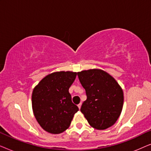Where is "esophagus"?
I'll use <instances>...</instances> for the list:
<instances>
[{
    "label": "esophagus",
    "instance_id": "obj_1",
    "mask_svg": "<svg viewBox=\"0 0 151 151\" xmlns=\"http://www.w3.org/2000/svg\"><path fill=\"white\" fill-rule=\"evenodd\" d=\"M81 106H82V103H80L79 104H78V108H79L80 109V108H81Z\"/></svg>",
    "mask_w": 151,
    "mask_h": 151
}]
</instances>
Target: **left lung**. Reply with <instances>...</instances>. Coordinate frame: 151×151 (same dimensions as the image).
Here are the masks:
<instances>
[{
  "mask_svg": "<svg viewBox=\"0 0 151 151\" xmlns=\"http://www.w3.org/2000/svg\"><path fill=\"white\" fill-rule=\"evenodd\" d=\"M78 76L87 97L82 103L81 112L94 129L111 127L122 110L124 93L120 86L103 70H84L78 72Z\"/></svg>",
  "mask_w": 151,
  "mask_h": 151,
  "instance_id": "8db88e82",
  "label": "left lung"
}]
</instances>
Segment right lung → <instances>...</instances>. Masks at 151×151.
Returning a JSON list of instances; mask_svg holds the SVG:
<instances>
[{
    "label": "right lung",
    "mask_w": 151,
    "mask_h": 151,
    "mask_svg": "<svg viewBox=\"0 0 151 151\" xmlns=\"http://www.w3.org/2000/svg\"><path fill=\"white\" fill-rule=\"evenodd\" d=\"M77 73L54 72L40 80L32 93L34 116L45 131L59 134L69 127L79 109L71 101L69 88Z\"/></svg>",
    "instance_id": "add662e5"
}]
</instances>
